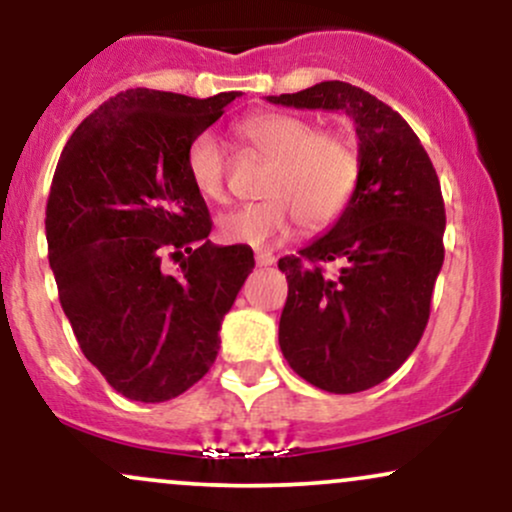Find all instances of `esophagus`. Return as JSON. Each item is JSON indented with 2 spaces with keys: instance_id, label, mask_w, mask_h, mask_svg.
I'll use <instances>...</instances> for the list:
<instances>
[{
  "instance_id": "obj_1",
  "label": "esophagus",
  "mask_w": 512,
  "mask_h": 512,
  "mask_svg": "<svg viewBox=\"0 0 512 512\" xmlns=\"http://www.w3.org/2000/svg\"><path fill=\"white\" fill-rule=\"evenodd\" d=\"M255 262H257V267H272V264L276 262V257L272 255V252H267V250H260L255 255Z\"/></svg>"
}]
</instances>
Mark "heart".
<instances>
[{"label": "heart", "mask_w": 512, "mask_h": 512, "mask_svg": "<svg viewBox=\"0 0 512 512\" xmlns=\"http://www.w3.org/2000/svg\"><path fill=\"white\" fill-rule=\"evenodd\" d=\"M238 134L257 154L274 161L264 182V202L245 204L219 219V236L233 245H274L301 221L320 231L349 207L358 182L354 144L337 132H317L301 115L257 113L238 125ZM187 175L209 202L226 199V154L219 139L202 132L187 146Z\"/></svg>", "instance_id": "b5f03b06"}]
</instances>
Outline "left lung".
<instances>
[{
    "label": "left lung",
    "instance_id": "1",
    "mask_svg": "<svg viewBox=\"0 0 512 512\" xmlns=\"http://www.w3.org/2000/svg\"><path fill=\"white\" fill-rule=\"evenodd\" d=\"M267 101L354 120L361 170L349 207L301 255L279 260L289 281L279 346L310 385L363 392L390 378L426 330L445 257L436 168L404 117L358 86L322 81ZM327 261L340 262L337 275L324 274Z\"/></svg>",
    "mask_w": 512,
    "mask_h": 512
}]
</instances>
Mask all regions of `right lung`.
<instances>
[{
	"instance_id": "add662e5",
	"label": "right lung",
	"mask_w": 512,
	"mask_h": 512,
	"mask_svg": "<svg viewBox=\"0 0 512 512\" xmlns=\"http://www.w3.org/2000/svg\"><path fill=\"white\" fill-rule=\"evenodd\" d=\"M238 96L127 88L76 127L57 163L45 236L62 310L84 356L134 402H166L207 375L255 267L245 245L211 243L185 166L192 139ZM166 254L181 262L175 275Z\"/></svg>"
}]
</instances>
